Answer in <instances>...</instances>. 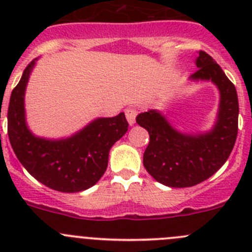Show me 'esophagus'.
<instances>
[{
    "mask_svg": "<svg viewBox=\"0 0 252 252\" xmlns=\"http://www.w3.org/2000/svg\"><path fill=\"white\" fill-rule=\"evenodd\" d=\"M126 121L130 126H133L135 123V117H136V110L133 107H129L126 110Z\"/></svg>",
    "mask_w": 252,
    "mask_h": 252,
    "instance_id": "34e87169",
    "label": "esophagus"
}]
</instances>
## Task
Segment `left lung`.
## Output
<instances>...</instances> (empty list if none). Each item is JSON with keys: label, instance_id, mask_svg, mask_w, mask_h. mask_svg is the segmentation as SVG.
<instances>
[{"label": "left lung", "instance_id": "left-lung-1", "mask_svg": "<svg viewBox=\"0 0 252 252\" xmlns=\"http://www.w3.org/2000/svg\"><path fill=\"white\" fill-rule=\"evenodd\" d=\"M199 69L191 80H211L220 90L217 122L204 134L175 130L161 112L138 114L136 123L149 131L144 167L157 182L171 188H189L213 175L229 157L238 135L239 103L235 86L205 51H199Z\"/></svg>", "mask_w": 252, "mask_h": 252}]
</instances>
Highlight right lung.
Segmentation results:
<instances>
[{"instance_id": "add662e5", "label": "right lung", "mask_w": 252, "mask_h": 252, "mask_svg": "<svg viewBox=\"0 0 252 252\" xmlns=\"http://www.w3.org/2000/svg\"><path fill=\"white\" fill-rule=\"evenodd\" d=\"M35 61L28 64L9 100L8 138L24 168L40 183L62 192L89 189L100 180L108 164L114 142L128 130L124 113L97 118L70 138L48 140L37 138L25 122L24 94Z\"/></svg>"}]
</instances>
